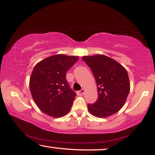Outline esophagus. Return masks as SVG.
<instances>
[{"label": "esophagus", "instance_id": "obj_1", "mask_svg": "<svg viewBox=\"0 0 155 155\" xmlns=\"http://www.w3.org/2000/svg\"><path fill=\"white\" fill-rule=\"evenodd\" d=\"M84 92H85V90L84 89H81V90H80V91H78L77 92V94L78 95H79V96H81V95H83L84 94Z\"/></svg>", "mask_w": 155, "mask_h": 155}]
</instances>
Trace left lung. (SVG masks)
Here are the masks:
<instances>
[{
    "mask_svg": "<svg viewBox=\"0 0 155 155\" xmlns=\"http://www.w3.org/2000/svg\"><path fill=\"white\" fill-rule=\"evenodd\" d=\"M95 78L98 99L88 104L91 114L97 118H106L115 114L124 105L130 92L127 71L115 60L104 55L84 56Z\"/></svg>",
    "mask_w": 155,
    "mask_h": 155,
    "instance_id": "1",
    "label": "left lung"
}]
</instances>
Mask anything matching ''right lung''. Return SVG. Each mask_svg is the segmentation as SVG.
I'll list each match as a JSON object with an SVG mask.
<instances>
[{"label": "right lung", "mask_w": 155, "mask_h": 155, "mask_svg": "<svg viewBox=\"0 0 155 155\" xmlns=\"http://www.w3.org/2000/svg\"><path fill=\"white\" fill-rule=\"evenodd\" d=\"M78 60V56L58 54L46 58L35 66L29 79V89L42 113L61 118L70 111L76 94L70 88L66 75Z\"/></svg>", "instance_id": "right-lung-1"}]
</instances>
